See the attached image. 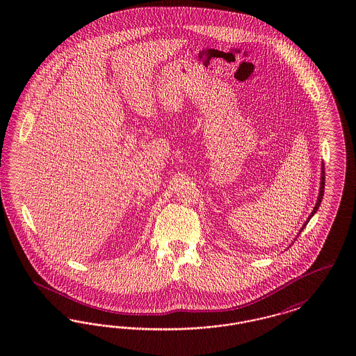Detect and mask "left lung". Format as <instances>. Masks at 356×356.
Wrapping results in <instances>:
<instances>
[{"label":"left lung","instance_id":"left-lung-1","mask_svg":"<svg viewBox=\"0 0 356 356\" xmlns=\"http://www.w3.org/2000/svg\"><path fill=\"white\" fill-rule=\"evenodd\" d=\"M323 195H324V164H322V173H321V188H319V195H318V200H316V204H315V207H314V209H312V212L309 213V216L307 218V220L305 221V224H303V227L300 228V231H299V234L303 231L305 228V225L308 224V221L311 220V218L316 213V211L319 209V207H321V203H322L323 200ZM299 234H298V236H299Z\"/></svg>","mask_w":356,"mask_h":356}]
</instances>
